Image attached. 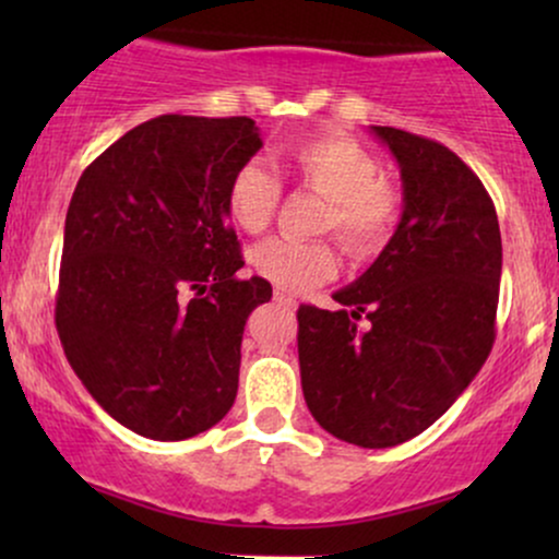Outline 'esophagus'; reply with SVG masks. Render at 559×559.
Returning a JSON list of instances; mask_svg holds the SVG:
<instances>
[{"label":"esophagus","instance_id":"34e87169","mask_svg":"<svg viewBox=\"0 0 559 559\" xmlns=\"http://www.w3.org/2000/svg\"><path fill=\"white\" fill-rule=\"evenodd\" d=\"M275 301H278V305L288 307V310H294V307H297V299H294L292 294H286V292H275Z\"/></svg>","mask_w":559,"mask_h":559}]
</instances>
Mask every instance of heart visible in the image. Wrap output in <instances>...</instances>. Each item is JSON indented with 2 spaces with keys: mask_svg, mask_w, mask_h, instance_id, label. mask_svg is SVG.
I'll return each instance as SVG.
<instances>
[{
  "mask_svg": "<svg viewBox=\"0 0 559 559\" xmlns=\"http://www.w3.org/2000/svg\"><path fill=\"white\" fill-rule=\"evenodd\" d=\"M284 165L294 181L325 197L320 230H333L352 258L365 260L383 252L402 221L400 186L378 176V159L360 141L342 133H320L286 146ZM281 181L258 159H249L230 176L228 213L247 234L271 226L281 202ZM252 267L281 292H310L338 271V252L331 241L267 239L252 252Z\"/></svg>",
  "mask_w": 559,
  "mask_h": 559,
  "instance_id": "b5f03b06",
  "label": "heart"
}]
</instances>
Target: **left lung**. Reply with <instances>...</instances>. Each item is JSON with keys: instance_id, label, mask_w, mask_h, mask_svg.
I'll return each mask as SVG.
<instances>
[{"instance_id": "8db88e82", "label": "left lung", "mask_w": 559, "mask_h": 559, "mask_svg": "<svg viewBox=\"0 0 559 559\" xmlns=\"http://www.w3.org/2000/svg\"><path fill=\"white\" fill-rule=\"evenodd\" d=\"M370 131L400 165L402 221L373 265L333 294L338 310L299 307L297 346L312 418L349 444L386 449L433 426L489 357L502 236L489 191L452 150Z\"/></svg>"}]
</instances>
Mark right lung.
Returning a JSON list of instances; mask_svg holds the SVG:
<instances>
[{"label":"right lung","instance_id":"add662e5","mask_svg":"<svg viewBox=\"0 0 559 559\" xmlns=\"http://www.w3.org/2000/svg\"><path fill=\"white\" fill-rule=\"evenodd\" d=\"M262 146L252 118L159 115L107 146L70 199L55 323L70 368L120 426L181 441L226 418L247 318L228 183Z\"/></svg>","mask_w":559,"mask_h":559}]
</instances>
